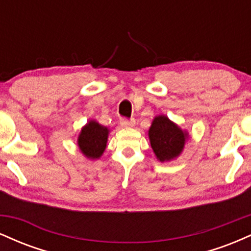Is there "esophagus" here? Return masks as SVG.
I'll return each instance as SVG.
<instances>
[{
  "instance_id": "obj_1",
  "label": "esophagus",
  "mask_w": 251,
  "mask_h": 251,
  "mask_svg": "<svg viewBox=\"0 0 251 251\" xmlns=\"http://www.w3.org/2000/svg\"><path fill=\"white\" fill-rule=\"evenodd\" d=\"M120 125L124 127H132L134 125V119H126V118H122L120 119Z\"/></svg>"
}]
</instances>
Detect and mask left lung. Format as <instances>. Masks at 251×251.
<instances>
[{"label": "left lung", "mask_w": 251, "mask_h": 251, "mask_svg": "<svg viewBox=\"0 0 251 251\" xmlns=\"http://www.w3.org/2000/svg\"><path fill=\"white\" fill-rule=\"evenodd\" d=\"M152 150L160 162L171 160L180 153L188 134L174 124L168 117H155L149 129Z\"/></svg>", "instance_id": "1"}]
</instances>
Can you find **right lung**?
Listing matches in <instances>:
<instances>
[{
  "label": "right lung",
  "mask_w": 251,
  "mask_h": 251,
  "mask_svg": "<svg viewBox=\"0 0 251 251\" xmlns=\"http://www.w3.org/2000/svg\"><path fill=\"white\" fill-rule=\"evenodd\" d=\"M108 129L96 122H89L82 127L77 145L86 157L96 159L103 153L107 143Z\"/></svg>",
  "instance_id": "add662e5"
}]
</instances>
